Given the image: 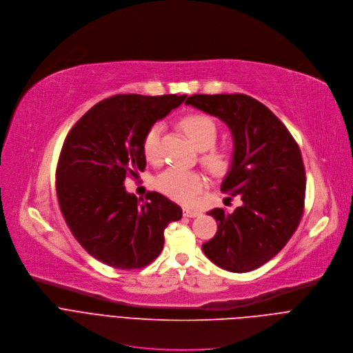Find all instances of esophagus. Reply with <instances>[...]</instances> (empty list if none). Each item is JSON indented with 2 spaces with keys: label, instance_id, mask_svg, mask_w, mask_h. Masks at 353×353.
<instances>
[{
  "label": "esophagus",
  "instance_id": "esophagus-1",
  "mask_svg": "<svg viewBox=\"0 0 353 353\" xmlns=\"http://www.w3.org/2000/svg\"><path fill=\"white\" fill-rule=\"evenodd\" d=\"M201 213L200 211H196V210H190V208H183V216L185 217H189V219H194V217H199Z\"/></svg>",
  "mask_w": 353,
  "mask_h": 353
}]
</instances>
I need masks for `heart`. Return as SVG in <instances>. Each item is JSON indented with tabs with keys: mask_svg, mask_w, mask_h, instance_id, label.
<instances>
[{
	"mask_svg": "<svg viewBox=\"0 0 353 353\" xmlns=\"http://www.w3.org/2000/svg\"><path fill=\"white\" fill-rule=\"evenodd\" d=\"M182 128L199 150H208L214 146L217 139V128L214 121L200 114H193L182 121ZM164 122H154L143 136V153L150 163H157L161 156V136ZM204 165L216 175L225 174L234 161L230 150H210L203 156ZM157 188L171 199L189 204L194 201L197 194L204 189V178L196 172L179 167H170L156 179Z\"/></svg>",
	"mask_w": 353,
	"mask_h": 353,
	"instance_id": "obj_1",
	"label": "heart"
}]
</instances>
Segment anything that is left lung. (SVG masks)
<instances>
[{
    "label": "left lung",
    "instance_id": "left-lung-1",
    "mask_svg": "<svg viewBox=\"0 0 353 353\" xmlns=\"http://www.w3.org/2000/svg\"><path fill=\"white\" fill-rule=\"evenodd\" d=\"M185 103L230 128L234 161L221 190L242 200L232 214L208 211L219 230L203 252L227 271L256 270L287 245L301 223L306 190L301 149L287 126L250 96L193 94Z\"/></svg>",
    "mask_w": 353,
    "mask_h": 353
}]
</instances>
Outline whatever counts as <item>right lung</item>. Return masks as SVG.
Listing matches in <instances>:
<instances>
[{
    "instance_id": "obj_1",
    "label": "right lung",
    "mask_w": 353,
    "mask_h": 353,
    "mask_svg": "<svg viewBox=\"0 0 353 353\" xmlns=\"http://www.w3.org/2000/svg\"><path fill=\"white\" fill-rule=\"evenodd\" d=\"M186 94H117L93 105L69 130L57 165V196L66 225L99 261L142 268L163 250L164 230L182 208L159 192L146 200L123 182L146 168L143 136Z\"/></svg>"
}]
</instances>
